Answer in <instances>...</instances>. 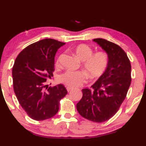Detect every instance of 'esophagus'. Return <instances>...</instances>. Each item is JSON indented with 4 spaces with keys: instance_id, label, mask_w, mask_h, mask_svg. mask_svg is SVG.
Here are the masks:
<instances>
[{
    "instance_id": "obj_1",
    "label": "esophagus",
    "mask_w": 146,
    "mask_h": 146,
    "mask_svg": "<svg viewBox=\"0 0 146 146\" xmlns=\"http://www.w3.org/2000/svg\"><path fill=\"white\" fill-rule=\"evenodd\" d=\"M66 90H67L68 92H70V91L73 90V88H71V87H67V88H66Z\"/></svg>"
}]
</instances>
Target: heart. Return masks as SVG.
<instances>
[{"label":"heart","instance_id":"obj_1","mask_svg":"<svg viewBox=\"0 0 146 146\" xmlns=\"http://www.w3.org/2000/svg\"><path fill=\"white\" fill-rule=\"evenodd\" d=\"M76 57L82 61V67L90 79H96L103 74L108 66L109 58L104 52L93 53L91 47L86 44H80L73 49ZM59 66V60L56 61ZM87 75L83 71H66L59 77L60 82L71 88L79 87L86 82Z\"/></svg>","mask_w":146,"mask_h":146}]
</instances>
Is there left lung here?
<instances>
[{
  "instance_id": "8db88e82",
  "label": "left lung",
  "mask_w": 146,
  "mask_h": 146,
  "mask_svg": "<svg viewBox=\"0 0 146 146\" xmlns=\"http://www.w3.org/2000/svg\"><path fill=\"white\" fill-rule=\"evenodd\" d=\"M106 52L108 66L91 86L82 90V99L76 105L79 113L94 122H103L115 115L125 99L131 82V62L125 52L118 45L103 38H94Z\"/></svg>"
}]
</instances>
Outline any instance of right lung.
Listing matches in <instances>:
<instances>
[{
  "label": "right lung",
  "mask_w": 146,
  "mask_h": 146,
  "mask_svg": "<svg viewBox=\"0 0 146 146\" xmlns=\"http://www.w3.org/2000/svg\"><path fill=\"white\" fill-rule=\"evenodd\" d=\"M64 44L52 38L41 40L24 49L14 62V92L22 108L33 120L54 116L58 111L60 101L67 94L62 84L48 88L45 84L53 76L55 55Z\"/></svg>",
  "instance_id": "add662e5"
}]
</instances>
